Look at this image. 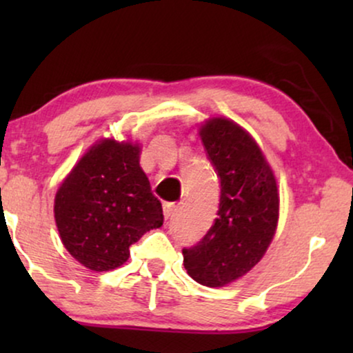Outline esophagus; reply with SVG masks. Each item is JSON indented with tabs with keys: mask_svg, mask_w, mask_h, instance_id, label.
Wrapping results in <instances>:
<instances>
[{
	"mask_svg": "<svg viewBox=\"0 0 353 353\" xmlns=\"http://www.w3.org/2000/svg\"><path fill=\"white\" fill-rule=\"evenodd\" d=\"M173 210H175V202H163V216L170 219Z\"/></svg>",
	"mask_w": 353,
	"mask_h": 353,
	"instance_id": "esophagus-1",
	"label": "esophagus"
}]
</instances>
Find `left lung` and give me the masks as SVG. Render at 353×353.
I'll use <instances>...</instances> for the list:
<instances>
[{"label":"left lung","instance_id":"1","mask_svg":"<svg viewBox=\"0 0 353 353\" xmlns=\"http://www.w3.org/2000/svg\"><path fill=\"white\" fill-rule=\"evenodd\" d=\"M207 157L220 178V204L207 234L183 249V265L202 286L221 288L260 262L278 225L276 180L254 138L228 119L201 127Z\"/></svg>","mask_w":353,"mask_h":353}]
</instances>
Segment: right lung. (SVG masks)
I'll list each match as a JSON object with an SVG mask.
<instances>
[{
	"label": "right lung",
	"instance_id": "right-lung-1",
	"mask_svg": "<svg viewBox=\"0 0 353 353\" xmlns=\"http://www.w3.org/2000/svg\"><path fill=\"white\" fill-rule=\"evenodd\" d=\"M54 219L62 244L83 267L109 272L127 262L130 245L163 223L138 144L103 139L91 146L57 190Z\"/></svg>",
	"mask_w": 353,
	"mask_h": 353
}]
</instances>
